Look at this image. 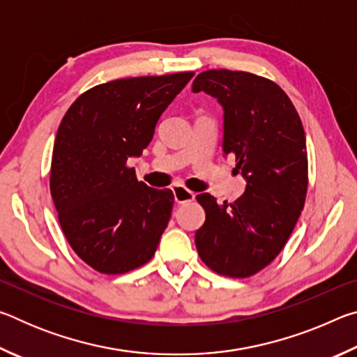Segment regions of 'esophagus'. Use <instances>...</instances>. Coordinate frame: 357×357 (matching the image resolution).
I'll return each mask as SVG.
<instances>
[{
  "instance_id": "esophagus-1",
  "label": "esophagus",
  "mask_w": 357,
  "mask_h": 357,
  "mask_svg": "<svg viewBox=\"0 0 357 357\" xmlns=\"http://www.w3.org/2000/svg\"><path fill=\"white\" fill-rule=\"evenodd\" d=\"M172 190L174 195V202L179 204H184V203L195 200V193L187 189V187H184V185H174V187H172Z\"/></svg>"
}]
</instances>
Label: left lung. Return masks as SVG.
Instances as JSON below:
<instances>
[{
    "mask_svg": "<svg viewBox=\"0 0 357 357\" xmlns=\"http://www.w3.org/2000/svg\"><path fill=\"white\" fill-rule=\"evenodd\" d=\"M223 105V153L236 157L247 179L234 203L197 195L206 220L197 229L202 261L214 273L245 279L271 264L285 247L304 209L309 185L305 134L287 93L269 78L211 69L193 80Z\"/></svg>",
    "mask_w": 357,
    "mask_h": 357,
    "instance_id": "8db88e82",
    "label": "left lung"
}]
</instances>
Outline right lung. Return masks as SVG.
I'll return each instance as SVG.
<instances>
[{
	"label": "right lung",
	"mask_w": 357,
	"mask_h": 357,
	"mask_svg": "<svg viewBox=\"0 0 357 357\" xmlns=\"http://www.w3.org/2000/svg\"><path fill=\"white\" fill-rule=\"evenodd\" d=\"M193 72L119 78L78 96L56 132L50 193L66 239L102 274H126L154 257L173 209L128 165L153 140L160 114Z\"/></svg>",
	"instance_id": "right-lung-1"
}]
</instances>
